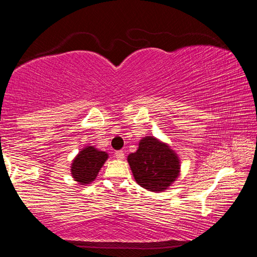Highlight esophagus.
Wrapping results in <instances>:
<instances>
[{
	"label": "esophagus",
	"mask_w": 257,
	"mask_h": 257,
	"mask_svg": "<svg viewBox=\"0 0 257 257\" xmlns=\"http://www.w3.org/2000/svg\"><path fill=\"white\" fill-rule=\"evenodd\" d=\"M114 155L118 160H123L124 159V152L123 151H116Z\"/></svg>",
	"instance_id": "esophagus-1"
}]
</instances>
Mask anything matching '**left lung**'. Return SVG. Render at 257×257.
Listing matches in <instances>:
<instances>
[{
	"label": "left lung",
	"instance_id": "obj_1",
	"mask_svg": "<svg viewBox=\"0 0 257 257\" xmlns=\"http://www.w3.org/2000/svg\"><path fill=\"white\" fill-rule=\"evenodd\" d=\"M135 180L150 191H164L180 173V160L175 151L153 136L139 142L138 150L128 155Z\"/></svg>",
	"mask_w": 257,
	"mask_h": 257
}]
</instances>
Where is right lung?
<instances>
[{"instance_id": "right-lung-1", "label": "right lung", "mask_w": 257, "mask_h": 257, "mask_svg": "<svg viewBox=\"0 0 257 257\" xmlns=\"http://www.w3.org/2000/svg\"><path fill=\"white\" fill-rule=\"evenodd\" d=\"M108 158L106 152L99 151L94 146H86L73 159L71 176L80 185H88L96 179L99 170Z\"/></svg>"}]
</instances>
